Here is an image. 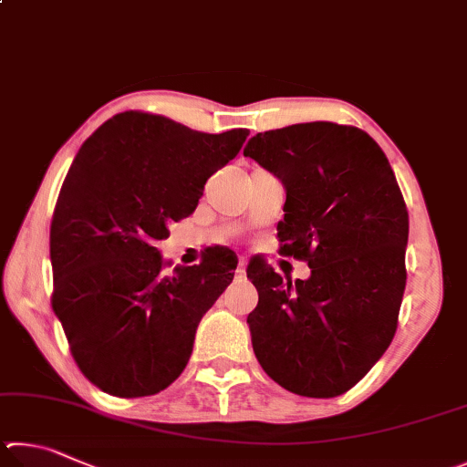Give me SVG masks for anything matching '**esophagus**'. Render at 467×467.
Segmentation results:
<instances>
[{
	"label": "esophagus",
	"mask_w": 467,
	"mask_h": 467,
	"mask_svg": "<svg viewBox=\"0 0 467 467\" xmlns=\"http://www.w3.org/2000/svg\"><path fill=\"white\" fill-rule=\"evenodd\" d=\"M246 260H244V258H240L238 260V271H235V273H238V276H244V275H246Z\"/></svg>",
	"instance_id": "obj_1"
}]
</instances>
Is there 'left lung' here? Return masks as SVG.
I'll return each instance as SVG.
<instances>
[{
  "mask_svg": "<svg viewBox=\"0 0 467 467\" xmlns=\"http://www.w3.org/2000/svg\"><path fill=\"white\" fill-rule=\"evenodd\" d=\"M244 155L283 182L281 252L312 268L291 283L248 266L252 348L293 394H345L386 353L404 297L408 211L394 170L365 130L337 122L258 133Z\"/></svg>",
  "mask_w": 467,
  "mask_h": 467,
  "instance_id": "obj_1",
  "label": "left lung"
}]
</instances>
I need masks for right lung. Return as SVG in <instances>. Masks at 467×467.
<instances>
[{
  "instance_id": "1",
  "label": "right lung",
  "mask_w": 467,
  "mask_h": 467,
  "mask_svg": "<svg viewBox=\"0 0 467 467\" xmlns=\"http://www.w3.org/2000/svg\"><path fill=\"white\" fill-rule=\"evenodd\" d=\"M250 135H211L160 114L120 112L81 145L51 223L53 312L79 371L106 394L166 389L192 353L201 317L238 266L215 248L174 266L158 242L191 215L204 182Z\"/></svg>"
}]
</instances>
